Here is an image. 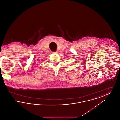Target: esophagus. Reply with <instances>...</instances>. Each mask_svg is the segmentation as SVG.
Masks as SVG:
<instances>
[{
    "label": "esophagus",
    "instance_id": "obj_1",
    "mask_svg": "<svg viewBox=\"0 0 120 120\" xmlns=\"http://www.w3.org/2000/svg\"><path fill=\"white\" fill-rule=\"evenodd\" d=\"M52 53H57V52H52Z\"/></svg>",
    "mask_w": 120,
    "mask_h": 120
}]
</instances>
